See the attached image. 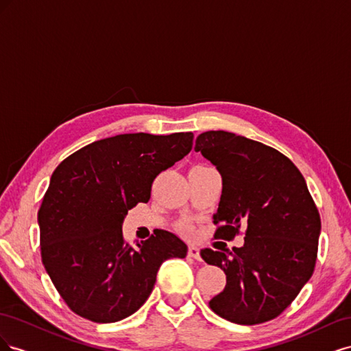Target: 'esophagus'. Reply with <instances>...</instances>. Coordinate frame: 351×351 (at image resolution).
Segmentation results:
<instances>
[{"instance_id": "esophagus-1", "label": "esophagus", "mask_w": 351, "mask_h": 351, "mask_svg": "<svg viewBox=\"0 0 351 351\" xmlns=\"http://www.w3.org/2000/svg\"><path fill=\"white\" fill-rule=\"evenodd\" d=\"M189 256L196 259V261H200V259H202V258H200V249L196 247V246H190V247H189Z\"/></svg>"}]
</instances>
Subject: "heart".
<instances>
[{
  "label": "heart",
  "instance_id": "b5f03b06",
  "mask_svg": "<svg viewBox=\"0 0 351 351\" xmlns=\"http://www.w3.org/2000/svg\"><path fill=\"white\" fill-rule=\"evenodd\" d=\"M186 230H187V231H189V228H186Z\"/></svg>",
  "mask_w": 351,
  "mask_h": 351
}]
</instances>
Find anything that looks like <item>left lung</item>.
<instances>
[{"mask_svg":"<svg viewBox=\"0 0 351 351\" xmlns=\"http://www.w3.org/2000/svg\"><path fill=\"white\" fill-rule=\"evenodd\" d=\"M195 151L222 178L215 237L231 240L246 227L241 247L200 252L227 275L226 289L209 307L240 325L271 321L291 304L315 269L321 218L304 177L274 147L224 130L199 134Z\"/></svg>","mask_w":351,"mask_h":351,"instance_id":"1","label":"left lung"}]
</instances>
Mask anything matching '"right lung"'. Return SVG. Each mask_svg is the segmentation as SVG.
Wrapping results in <instances>:
<instances>
[{"label": "right lung", "instance_id": "add662e5", "mask_svg": "<svg viewBox=\"0 0 351 351\" xmlns=\"http://www.w3.org/2000/svg\"><path fill=\"white\" fill-rule=\"evenodd\" d=\"M193 133L117 134L82 147L51 176L38 212L42 263L70 309L98 324L121 321L147 300L162 262L186 243L155 230L136 246L123 239L129 209L146 204L155 177L183 159Z\"/></svg>", "mask_w": 351, "mask_h": 351}]
</instances>
